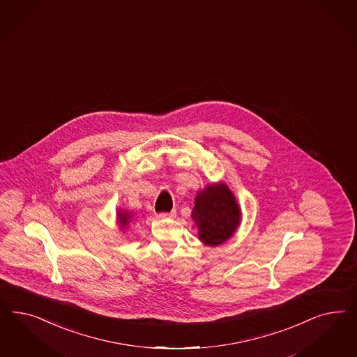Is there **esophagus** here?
Returning a JSON list of instances; mask_svg holds the SVG:
<instances>
[{
    "label": "esophagus",
    "mask_w": 357,
    "mask_h": 357,
    "mask_svg": "<svg viewBox=\"0 0 357 357\" xmlns=\"http://www.w3.org/2000/svg\"><path fill=\"white\" fill-rule=\"evenodd\" d=\"M176 215V212L175 211H172V212H162V213H160V217L161 218H173Z\"/></svg>",
    "instance_id": "34e87169"
}]
</instances>
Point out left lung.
Wrapping results in <instances>:
<instances>
[{"label": "left lung", "instance_id": "left-lung-1", "mask_svg": "<svg viewBox=\"0 0 357 357\" xmlns=\"http://www.w3.org/2000/svg\"><path fill=\"white\" fill-rule=\"evenodd\" d=\"M191 217L199 230V239L206 246L215 248L236 233L241 211L227 184L213 183L197 192Z\"/></svg>", "mask_w": 357, "mask_h": 357}]
</instances>
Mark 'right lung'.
<instances>
[{
    "mask_svg": "<svg viewBox=\"0 0 357 357\" xmlns=\"http://www.w3.org/2000/svg\"><path fill=\"white\" fill-rule=\"evenodd\" d=\"M116 215H118V224H119V227L126 229V227L130 225V220H132V215H130V212L119 209V211L116 212Z\"/></svg>",
    "mask_w": 357,
    "mask_h": 357,
    "instance_id": "1",
    "label": "right lung"
}]
</instances>
